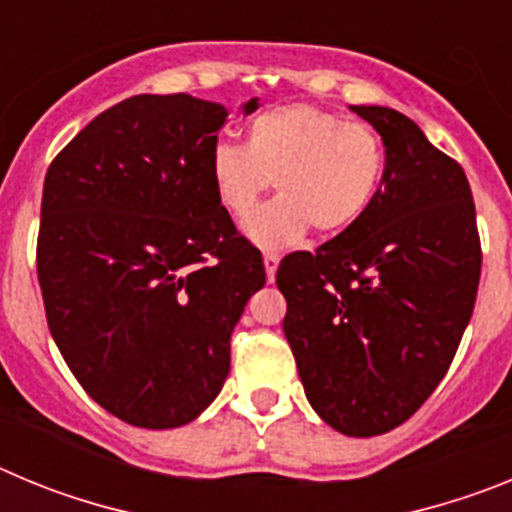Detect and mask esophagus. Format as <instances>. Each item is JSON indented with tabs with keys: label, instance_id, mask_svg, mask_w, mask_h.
Segmentation results:
<instances>
[{
	"label": "esophagus",
	"instance_id": "34e87169",
	"mask_svg": "<svg viewBox=\"0 0 512 512\" xmlns=\"http://www.w3.org/2000/svg\"><path fill=\"white\" fill-rule=\"evenodd\" d=\"M277 266H279V253L266 251L264 253V269H266V277H269V282H274V277H277Z\"/></svg>",
	"mask_w": 512,
	"mask_h": 512
}]
</instances>
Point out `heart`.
<instances>
[{"label":"heart","instance_id":"1","mask_svg":"<svg viewBox=\"0 0 512 512\" xmlns=\"http://www.w3.org/2000/svg\"><path fill=\"white\" fill-rule=\"evenodd\" d=\"M387 171V151L366 122L343 120L318 104H284L253 117L246 143L217 140L207 174L217 205L243 220L261 194L266 202L243 230L256 246H292L312 228L338 235L356 225L372 207Z\"/></svg>","mask_w":512,"mask_h":512}]
</instances>
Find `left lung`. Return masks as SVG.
I'll use <instances>...</instances> for the list:
<instances>
[{"mask_svg":"<svg viewBox=\"0 0 512 512\" xmlns=\"http://www.w3.org/2000/svg\"><path fill=\"white\" fill-rule=\"evenodd\" d=\"M382 135L384 187L359 223L277 269L284 336L312 410L338 433L402 425L446 377L477 300L482 246L454 158L390 107H351Z\"/></svg>","mask_w":512,"mask_h":512,"instance_id":"8db88e82","label":"left lung"}]
</instances>
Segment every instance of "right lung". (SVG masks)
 <instances>
[{"instance_id":"obj_1","label":"right lung","mask_w":512,"mask_h":512,"mask_svg":"<svg viewBox=\"0 0 512 512\" xmlns=\"http://www.w3.org/2000/svg\"><path fill=\"white\" fill-rule=\"evenodd\" d=\"M225 117L223 104L189 94L122 99L45 174L48 328L84 392L135 428H179L215 400L233 325L266 282L261 251L207 174Z\"/></svg>"}]
</instances>
